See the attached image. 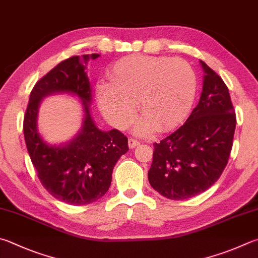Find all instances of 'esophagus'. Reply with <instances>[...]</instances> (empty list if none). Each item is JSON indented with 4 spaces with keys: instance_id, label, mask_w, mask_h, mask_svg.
Segmentation results:
<instances>
[{
    "instance_id": "1",
    "label": "esophagus",
    "mask_w": 258,
    "mask_h": 258,
    "mask_svg": "<svg viewBox=\"0 0 258 258\" xmlns=\"http://www.w3.org/2000/svg\"><path fill=\"white\" fill-rule=\"evenodd\" d=\"M139 143H140V142L138 141V140L132 139V138L128 139V147H130V149L135 148V147H137V145H139Z\"/></svg>"
}]
</instances>
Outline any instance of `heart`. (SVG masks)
<instances>
[{
  "label": "heart",
  "instance_id": "heart-1",
  "mask_svg": "<svg viewBox=\"0 0 258 258\" xmlns=\"http://www.w3.org/2000/svg\"><path fill=\"white\" fill-rule=\"evenodd\" d=\"M111 83L97 86V100L111 125L126 128L135 116V101L142 115L135 132L148 135L154 128H174L193 105L196 76L188 63L165 56L131 55L113 65Z\"/></svg>",
  "mask_w": 258,
  "mask_h": 258
}]
</instances>
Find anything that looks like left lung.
<instances>
[{
	"instance_id": "left-lung-1",
	"label": "left lung",
	"mask_w": 258,
	"mask_h": 258,
	"mask_svg": "<svg viewBox=\"0 0 258 258\" xmlns=\"http://www.w3.org/2000/svg\"><path fill=\"white\" fill-rule=\"evenodd\" d=\"M204 71L198 106L188 118L160 142L153 143L149 182L170 200L203 193L228 163L236 128V113L226 83L200 60Z\"/></svg>"
}]
</instances>
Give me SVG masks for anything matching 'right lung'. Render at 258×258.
Masks as SVG:
<instances>
[{
    "label": "right lung",
    "instance_id": "add662e5",
    "mask_svg": "<svg viewBox=\"0 0 258 258\" xmlns=\"http://www.w3.org/2000/svg\"><path fill=\"white\" fill-rule=\"evenodd\" d=\"M99 54L72 56L56 65L32 88L23 117V134L32 165L50 195L64 203L86 205L109 189L113 169L128 151L127 138L118 130L104 132L90 113L91 88L87 64ZM67 92L81 98L85 117L83 128L71 142L49 146L41 139L36 116L41 99L51 93Z\"/></svg>",
    "mask_w": 258,
    "mask_h": 258
}]
</instances>
